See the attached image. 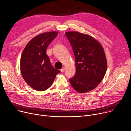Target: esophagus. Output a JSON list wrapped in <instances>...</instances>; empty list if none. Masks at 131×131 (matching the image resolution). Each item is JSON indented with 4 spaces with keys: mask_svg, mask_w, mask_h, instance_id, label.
I'll use <instances>...</instances> for the list:
<instances>
[{
    "mask_svg": "<svg viewBox=\"0 0 131 131\" xmlns=\"http://www.w3.org/2000/svg\"><path fill=\"white\" fill-rule=\"evenodd\" d=\"M64 70H65V68H64V67H63V68H62V69H61V71L62 72H64Z\"/></svg>",
    "mask_w": 131,
    "mask_h": 131,
    "instance_id": "1",
    "label": "esophagus"
}]
</instances>
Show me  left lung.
Instances as JSON below:
<instances>
[{
  "label": "left lung",
  "instance_id": "obj_1",
  "mask_svg": "<svg viewBox=\"0 0 131 131\" xmlns=\"http://www.w3.org/2000/svg\"><path fill=\"white\" fill-rule=\"evenodd\" d=\"M75 58V73L69 81L80 93L96 88L103 79L107 70V60L103 47L91 36L77 32L65 33Z\"/></svg>",
  "mask_w": 131,
  "mask_h": 131
}]
</instances>
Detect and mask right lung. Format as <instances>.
I'll list each match as a JSON object with an SVG mask.
<instances>
[{
	"label": "right lung",
	"mask_w": 131,
	"mask_h": 131,
	"mask_svg": "<svg viewBox=\"0 0 131 131\" xmlns=\"http://www.w3.org/2000/svg\"><path fill=\"white\" fill-rule=\"evenodd\" d=\"M57 32L38 35L30 40L23 51L20 61L23 78L34 89L42 91L52 84L61 71L54 68L46 51L58 35Z\"/></svg>",
	"instance_id": "obj_1"
}]
</instances>
